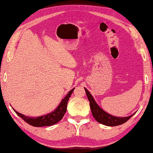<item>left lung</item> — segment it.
<instances>
[{
	"label": "left lung",
	"mask_w": 153,
	"mask_h": 153,
	"mask_svg": "<svg viewBox=\"0 0 153 153\" xmlns=\"http://www.w3.org/2000/svg\"><path fill=\"white\" fill-rule=\"evenodd\" d=\"M85 92H86L88 100L90 102L89 105L93 116L94 117L96 121L101 124L108 126H116L121 125L126 122L134 114L128 117H117L109 114L99 106L89 91L85 89Z\"/></svg>",
	"instance_id": "8db88e82"
}]
</instances>
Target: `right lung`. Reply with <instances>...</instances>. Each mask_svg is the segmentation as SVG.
I'll list each match as a JSON object with an SVG mask.
<instances>
[{
  "mask_svg": "<svg viewBox=\"0 0 153 153\" xmlns=\"http://www.w3.org/2000/svg\"><path fill=\"white\" fill-rule=\"evenodd\" d=\"M74 89V88L71 89L68 93V94L66 95V97L62 99L61 102L59 104L58 106L55 109L54 111H53L48 114H45L44 116H39V117H29L26 116L22 114L19 113L18 111L13 110L21 118H22L24 121L26 122L29 125L33 126L35 127H42V126H49L56 124L59 121L62 119L64 115L65 114L67 109V103L71 97L72 92Z\"/></svg>",
  "mask_w": 153,
  "mask_h": 153,
  "instance_id": "1",
  "label": "right lung"
}]
</instances>
